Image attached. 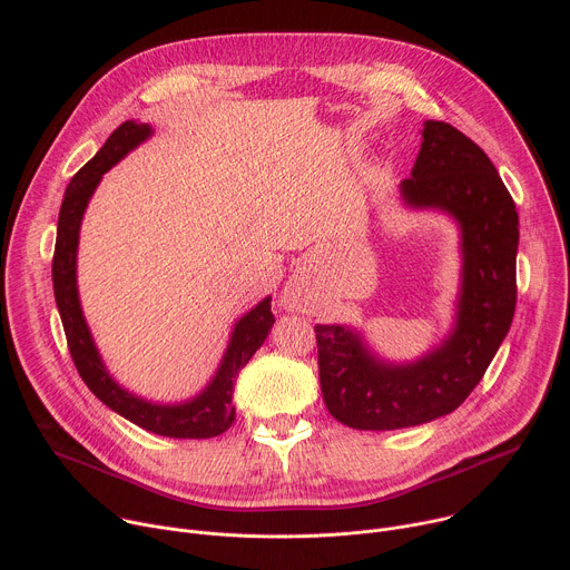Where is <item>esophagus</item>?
Wrapping results in <instances>:
<instances>
[{
	"instance_id": "esophagus-1",
	"label": "esophagus",
	"mask_w": 570,
	"mask_h": 570,
	"mask_svg": "<svg viewBox=\"0 0 570 570\" xmlns=\"http://www.w3.org/2000/svg\"><path fill=\"white\" fill-rule=\"evenodd\" d=\"M282 304H284V308H288V311L297 308V293H295L293 288H284V295H282Z\"/></svg>"
}]
</instances>
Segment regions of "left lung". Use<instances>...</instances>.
Wrapping results in <instances>:
<instances>
[{
	"mask_svg": "<svg viewBox=\"0 0 570 570\" xmlns=\"http://www.w3.org/2000/svg\"><path fill=\"white\" fill-rule=\"evenodd\" d=\"M399 196L438 209L460 227V291L453 330L411 363L374 354L347 324H315L320 387L327 411L358 431H396L453 413L480 383L517 306L519 214L492 159L444 121H424L422 148Z\"/></svg>",
	"mask_w": 570,
	"mask_h": 570,
	"instance_id": "obj_1",
	"label": "left lung"
}]
</instances>
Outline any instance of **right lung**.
Here are the masks:
<instances>
[{
	"mask_svg": "<svg viewBox=\"0 0 570 570\" xmlns=\"http://www.w3.org/2000/svg\"><path fill=\"white\" fill-rule=\"evenodd\" d=\"M150 135L153 128L148 124H139L132 119L124 121L99 148V153L67 185L58 214L56 250L51 266L53 295L73 365L80 379L86 381V385L110 411L155 435L178 440H207L225 433L236 417L232 403L234 381L240 367H246V363L255 356V352L264 345L266 336L273 330L275 317L271 311V297H264L255 308L236 320L216 374L196 396L180 403L148 401L135 392H128L112 379L95 345L78 297L76 253L80 223H83L88 203L97 191L104 174L110 171L119 159H124Z\"/></svg>",
	"mask_w": 570,
	"mask_h": 570,
	"instance_id": "obj_1",
	"label": "right lung"
}]
</instances>
